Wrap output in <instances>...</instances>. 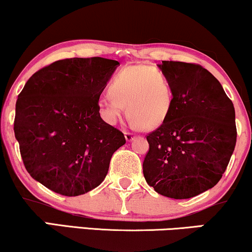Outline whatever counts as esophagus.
<instances>
[{
    "instance_id": "esophagus-1",
    "label": "esophagus",
    "mask_w": 252,
    "mask_h": 252,
    "mask_svg": "<svg viewBox=\"0 0 252 252\" xmlns=\"http://www.w3.org/2000/svg\"><path fill=\"white\" fill-rule=\"evenodd\" d=\"M124 136H126V142H131L132 139L135 138V135H133V133H131V132H128V131L124 132Z\"/></svg>"
}]
</instances>
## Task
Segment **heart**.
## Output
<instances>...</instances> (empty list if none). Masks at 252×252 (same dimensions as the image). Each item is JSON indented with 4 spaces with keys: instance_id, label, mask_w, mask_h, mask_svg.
Returning <instances> with one entry per match:
<instances>
[{
    "instance_id": "b5f03b06",
    "label": "heart",
    "mask_w": 252,
    "mask_h": 252,
    "mask_svg": "<svg viewBox=\"0 0 252 252\" xmlns=\"http://www.w3.org/2000/svg\"><path fill=\"white\" fill-rule=\"evenodd\" d=\"M101 103L107 123L116 124L126 110L135 128H156L166 120L173 104V88L160 69L150 63L129 66L111 79Z\"/></svg>"
}]
</instances>
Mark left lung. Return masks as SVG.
Returning a JSON list of instances; mask_svg holds the SVG:
<instances>
[{
	"mask_svg": "<svg viewBox=\"0 0 252 252\" xmlns=\"http://www.w3.org/2000/svg\"><path fill=\"white\" fill-rule=\"evenodd\" d=\"M173 104L161 126L146 136L143 174L172 199H189L214 187L236 145L235 108L218 79L197 63L161 62Z\"/></svg>",
	"mask_w": 252,
	"mask_h": 252,
	"instance_id": "obj_1",
	"label": "left lung"
}]
</instances>
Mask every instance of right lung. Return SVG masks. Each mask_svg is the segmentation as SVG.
<instances>
[{
    "instance_id": "add662e5",
    "label": "right lung",
    "mask_w": 252,
    "mask_h": 252,
    "mask_svg": "<svg viewBox=\"0 0 252 252\" xmlns=\"http://www.w3.org/2000/svg\"><path fill=\"white\" fill-rule=\"evenodd\" d=\"M119 65L101 57L58 60L34 73L18 95L14 131L24 166L53 192L76 196L97 187L126 144L98 113Z\"/></svg>"
}]
</instances>
